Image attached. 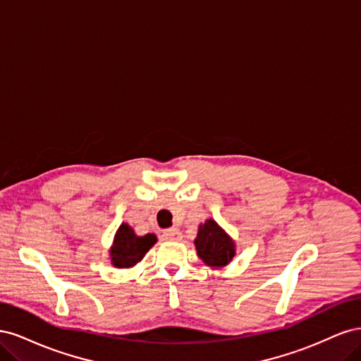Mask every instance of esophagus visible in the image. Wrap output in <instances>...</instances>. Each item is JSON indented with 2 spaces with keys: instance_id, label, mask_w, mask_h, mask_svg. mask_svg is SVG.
<instances>
[{
  "instance_id": "34e87169",
  "label": "esophagus",
  "mask_w": 361,
  "mask_h": 361,
  "mask_svg": "<svg viewBox=\"0 0 361 361\" xmlns=\"http://www.w3.org/2000/svg\"><path fill=\"white\" fill-rule=\"evenodd\" d=\"M162 236L166 241H179L182 238V233L178 231V228H167V231H164Z\"/></svg>"
}]
</instances>
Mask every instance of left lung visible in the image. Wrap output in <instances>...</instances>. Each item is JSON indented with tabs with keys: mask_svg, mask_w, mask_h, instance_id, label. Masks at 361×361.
Returning a JSON list of instances; mask_svg holds the SVG:
<instances>
[{
	"mask_svg": "<svg viewBox=\"0 0 361 361\" xmlns=\"http://www.w3.org/2000/svg\"><path fill=\"white\" fill-rule=\"evenodd\" d=\"M194 244L199 257L209 267H224L235 256L233 241L214 220H207L199 227Z\"/></svg>",
	"mask_w": 361,
	"mask_h": 361,
	"instance_id": "8db88e82",
	"label": "left lung"
}]
</instances>
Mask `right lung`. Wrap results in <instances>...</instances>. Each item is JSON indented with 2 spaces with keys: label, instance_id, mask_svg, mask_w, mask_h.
<instances>
[{
  "label": "right lung",
  "instance_id": "1",
  "mask_svg": "<svg viewBox=\"0 0 361 361\" xmlns=\"http://www.w3.org/2000/svg\"><path fill=\"white\" fill-rule=\"evenodd\" d=\"M157 243V236L147 233L145 236H137L133 227L122 224L118 227L114 239V247L111 248V262L117 268L134 267L138 260L143 259L149 248Z\"/></svg>",
  "mask_w": 361,
  "mask_h": 361
}]
</instances>
